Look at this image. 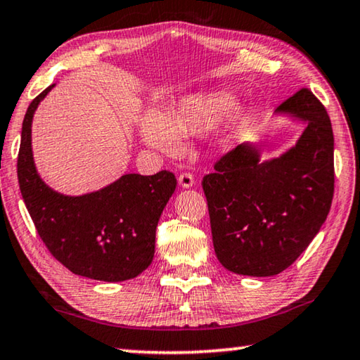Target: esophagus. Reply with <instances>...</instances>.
Segmentation results:
<instances>
[{
  "label": "esophagus",
  "mask_w": 360,
  "mask_h": 360,
  "mask_svg": "<svg viewBox=\"0 0 360 360\" xmlns=\"http://www.w3.org/2000/svg\"><path fill=\"white\" fill-rule=\"evenodd\" d=\"M178 181H179V186L184 187V189H189V187H192V186L195 184L194 176H192L191 173H181Z\"/></svg>",
  "instance_id": "34e87169"
}]
</instances>
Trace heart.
I'll use <instances>...</instances> for the list:
<instances>
[{
  "mask_svg": "<svg viewBox=\"0 0 360 360\" xmlns=\"http://www.w3.org/2000/svg\"><path fill=\"white\" fill-rule=\"evenodd\" d=\"M236 103L234 95L221 90H212L192 95L182 100L168 116L150 111L142 121L143 139L150 146L162 148L165 152H174L179 147V134L200 131L212 126L219 117L226 115ZM245 121V112L234 108L229 116L228 127H238Z\"/></svg>",
  "mask_w": 360,
  "mask_h": 360,
  "instance_id": "heart-1",
  "label": "heart"
}]
</instances>
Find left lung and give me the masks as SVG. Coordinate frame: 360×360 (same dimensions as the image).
Listing matches in <instances>:
<instances>
[{
	"label": "left lung",
	"mask_w": 360,
	"mask_h": 360,
	"mask_svg": "<svg viewBox=\"0 0 360 360\" xmlns=\"http://www.w3.org/2000/svg\"><path fill=\"white\" fill-rule=\"evenodd\" d=\"M275 112L305 122L296 146L260 162L259 147L240 143L202 181L214 254L238 275L273 276L292 265L333 200L335 139L325 106L300 89Z\"/></svg>",
	"instance_id": "left-lung-1"
}]
</instances>
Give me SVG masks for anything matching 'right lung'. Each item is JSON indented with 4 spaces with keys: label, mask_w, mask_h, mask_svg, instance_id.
Returning <instances> with one entry per match:
<instances>
[{
    "label": "right lung",
    "mask_w": 360,
    "mask_h": 360,
    "mask_svg": "<svg viewBox=\"0 0 360 360\" xmlns=\"http://www.w3.org/2000/svg\"><path fill=\"white\" fill-rule=\"evenodd\" d=\"M55 84L27 108L18 157L20 194L37 233L58 262L90 280L126 281L148 268L155 231L176 189L169 171L153 176L124 174L103 189L64 195L40 178L32 153V120Z\"/></svg>",
    "instance_id": "right-lung-1"
}]
</instances>
